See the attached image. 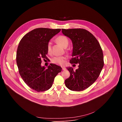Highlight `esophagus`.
I'll use <instances>...</instances> for the list:
<instances>
[{"label":"esophagus","mask_w":122,"mask_h":122,"mask_svg":"<svg viewBox=\"0 0 122 122\" xmlns=\"http://www.w3.org/2000/svg\"><path fill=\"white\" fill-rule=\"evenodd\" d=\"M62 70H63V71H65L66 69V68L65 67H62Z\"/></svg>","instance_id":"1"}]
</instances>
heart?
<instances>
[{"instance_id": "obj_1", "label": "heart", "mask_w": 122, "mask_h": 122, "mask_svg": "<svg viewBox=\"0 0 122 122\" xmlns=\"http://www.w3.org/2000/svg\"><path fill=\"white\" fill-rule=\"evenodd\" d=\"M56 41L64 48H66L68 44L69 41L68 38L63 35H60L56 38ZM47 51L48 54H51V42H49L47 44ZM66 56H56L51 59V61L56 64H57L60 66H64L66 63Z\"/></svg>"}]
</instances>
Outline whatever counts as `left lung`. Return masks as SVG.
<instances>
[{"instance_id": "1", "label": "left lung", "mask_w": 122, "mask_h": 122, "mask_svg": "<svg viewBox=\"0 0 122 122\" xmlns=\"http://www.w3.org/2000/svg\"><path fill=\"white\" fill-rule=\"evenodd\" d=\"M65 36L70 39L73 44L71 64H79L74 71L67 67L70 76L65 81L69 90L83 91L88 88L98 78L104 66L103 54L101 46L93 35L84 29H62Z\"/></svg>"}]
</instances>
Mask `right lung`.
I'll return each instance as SVG.
<instances>
[{
	"label": "right lung",
	"instance_id": "1",
	"mask_svg": "<svg viewBox=\"0 0 122 122\" xmlns=\"http://www.w3.org/2000/svg\"><path fill=\"white\" fill-rule=\"evenodd\" d=\"M61 29L39 28L30 31L20 41L16 54L19 72L25 82L32 89L43 92L49 89L55 78L62 71L61 66L51 64L46 68L41 66L47 59V47L50 40Z\"/></svg>",
	"mask_w": 122,
	"mask_h": 122
}]
</instances>
